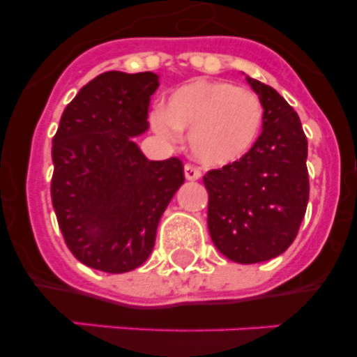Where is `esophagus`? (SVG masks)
Here are the masks:
<instances>
[{"label": "esophagus", "instance_id": "34e87169", "mask_svg": "<svg viewBox=\"0 0 357 357\" xmlns=\"http://www.w3.org/2000/svg\"><path fill=\"white\" fill-rule=\"evenodd\" d=\"M184 175L188 181H198L202 176V172L197 168V166H193V164H185L184 166Z\"/></svg>", "mask_w": 357, "mask_h": 357}]
</instances>
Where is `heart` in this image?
Here are the masks:
<instances>
[{
  "label": "heart",
  "instance_id": "obj_1",
  "mask_svg": "<svg viewBox=\"0 0 357 357\" xmlns=\"http://www.w3.org/2000/svg\"><path fill=\"white\" fill-rule=\"evenodd\" d=\"M264 110L259 96L230 82L195 80L173 91L151 125L164 139L189 132L188 146L198 162L222 168L243 157L257 143Z\"/></svg>",
  "mask_w": 357,
  "mask_h": 357
}]
</instances>
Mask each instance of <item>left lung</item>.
<instances>
[{"mask_svg": "<svg viewBox=\"0 0 357 357\" xmlns=\"http://www.w3.org/2000/svg\"><path fill=\"white\" fill-rule=\"evenodd\" d=\"M263 103V132L241 160L204 176L214 247L241 264L273 259L295 241L309 200L307 139L293 107L247 77Z\"/></svg>", "mask_w": 357, "mask_h": 357, "instance_id": "obj_1", "label": "left lung"}]
</instances>
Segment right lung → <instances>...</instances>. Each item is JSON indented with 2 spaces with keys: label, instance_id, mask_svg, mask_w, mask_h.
<instances>
[{
  "label": "right lung",
  "instance_id": "obj_1",
  "mask_svg": "<svg viewBox=\"0 0 357 357\" xmlns=\"http://www.w3.org/2000/svg\"><path fill=\"white\" fill-rule=\"evenodd\" d=\"M155 73L107 71L84 85L53 137L52 202L71 254L125 273L155 245L157 225L184 184L181 159L148 160L132 137L148 130Z\"/></svg>",
  "mask_w": 357,
  "mask_h": 357
}]
</instances>
